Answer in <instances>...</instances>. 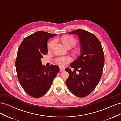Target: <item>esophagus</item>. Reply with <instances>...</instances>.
<instances>
[{
	"instance_id": "obj_1",
	"label": "esophagus",
	"mask_w": 121,
	"mask_h": 121,
	"mask_svg": "<svg viewBox=\"0 0 121 121\" xmlns=\"http://www.w3.org/2000/svg\"><path fill=\"white\" fill-rule=\"evenodd\" d=\"M60 72H62L65 71V69L64 68H60Z\"/></svg>"
}]
</instances>
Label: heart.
I'll return each mask as SVG.
<instances>
[{
    "instance_id": "1",
    "label": "heart",
    "mask_w": 121,
    "mask_h": 121,
    "mask_svg": "<svg viewBox=\"0 0 121 121\" xmlns=\"http://www.w3.org/2000/svg\"><path fill=\"white\" fill-rule=\"evenodd\" d=\"M61 41L65 46L66 47H74L76 44V40L73 37L69 36H65L62 37ZM56 41L55 40L50 41L48 44V49H52L56 43ZM71 59L69 56H59L57 57L55 61L56 64L59 65L60 67H65L68 63L71 61Z\"/></svg>"
}]
</instances>
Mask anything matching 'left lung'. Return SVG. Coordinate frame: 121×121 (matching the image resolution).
Listing matches in <instances>:
<instances>
[{
	"mask_svg": "<svg viewBox=\"0 0 121 121\" xmlns=\"http://www.w3.org/2000/svg\"><path fill=\"white\" fill-rule=\"evenodd\" d=\"M69 33L78 35L81 52L79 57L70 65L71 68L80 69L79 74L65 69L69 74L65 82L73 94L84 97L92 92L100 81L104 63V51L99 40L91 33L77 29Z\"/></svg>",
	"mask_w": 121,
	"mask_h": 121,
	"instance_id": "8db88e82",
	"label": "left lung"
}]
</instances>
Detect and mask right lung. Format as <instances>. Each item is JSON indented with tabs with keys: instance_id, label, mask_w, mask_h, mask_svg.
Returning <instances> with one entry per match:
<instances>
[{
	"instance_id": "obj_1",
	"label": "right lung",
	"mask_w": 121,
	"mask_h": 121,
	"mask_svg": "<svg viewBox=\"0 0 121 121\" xmlns=\"http://www.w3.org/2000/svg\"><path fill=\"white\" fill-rule=\"evenodd\" d=\"M56 35L37 31L25 38L18 49L16 61L17 78L26 92L33 97L44 95L60 71L57 65L46 67L41 60L47 53V41Z\"/></svg>"
}]
</instances>
